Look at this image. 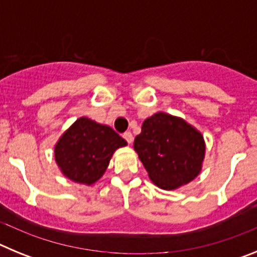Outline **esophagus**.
Returning a JSON list of instances; mask_svg holds the SVG:
<instances>
[{"instance_id": "34e87169", "label": "esophagus", "mask_w": 257, "mask_h": 257, "mask_svg": "<svg viewBox=\"0 0 257 257\" xmlns=\"http://www.w3.org/2000/svg\"><path fill=\"white\" fill-rule=\"evenodd\" d=\"M123 138L126 139V142L128 143V144H131V143L134 142V136H133V134L130 133V131H126V133L123 134Z\"/></svg>"}]
</instances>
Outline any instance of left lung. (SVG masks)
<instances>
[{
    "label": "left lung",
    "mask_w": 257,
    "mask_h": 257,
    "mask_svg": "<svg viewBox=\"0 0 257 257\" xmlns=\"http://www.w3.org/2000/svg\"><path fill=\"white\" fill-rule=\"evenodd\" d=\"M134 148L151 180L166 190L198 176L205 158L201 133L181 118L162 112L145 119Z\"/></svg>",
    "instance_id": "1"
}]
</instances>
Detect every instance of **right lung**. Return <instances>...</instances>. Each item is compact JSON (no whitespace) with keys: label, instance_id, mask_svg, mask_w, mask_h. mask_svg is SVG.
Here are the masks:
<instances>
[{"label":"right lung","instance_id":"add662e5","mask_svg":"<svg viewBox=\"0 0 257 257\" xmlns=\"http://www.w3.org/2000/svg\"><path fill=\"white\" fill-rule=\"evenodd\" d=\"M124 145L113 128L81 117L59 139L55 160L68 179L90 185L103 176L115 149Z\"/></svg>","mask_w":257,"mask_h":257}]
</instances>
